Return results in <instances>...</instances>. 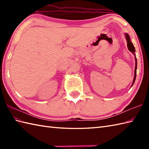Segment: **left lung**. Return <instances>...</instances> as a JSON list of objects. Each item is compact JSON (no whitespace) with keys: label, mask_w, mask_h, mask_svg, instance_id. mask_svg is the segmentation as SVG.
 I'll list each match as a JSON object with an SVG mask.
<instances>
[{"label":"left lung","mask_w":149,"mask_h":149,"mask_svg":"<svg viewBox=\"0 0 149 149\" xmlns=\"http://www.w3.org/2000/svg\"><path fill=\"white\" fill-rule=\"evenodd\" d=\"M125 39L127 40V48L129 49V51H131L132 54H133L135 58V68H134V79H133V81H132V84L131 85V87L132 86V85L134 84L135 80H136V70H137V59L136 58V54H134L135 52V48L133 45V44L131 42V39H130V36H129V34L127 33H125Z\"/></svg>","instance_id":"8db88e82"}]
</instances>
